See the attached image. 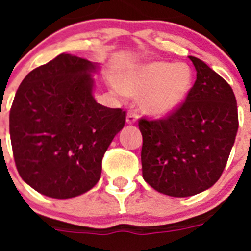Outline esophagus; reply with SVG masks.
Wrapping results in <instances>:
<instances>
[{
  "label": "esophagus",
  "mask_w": 251,
  "mask_h": 251,
  "mask_svg": "<svg viewBox=\"0 0 251 251\" xmlns=\"http://www.w3.org/2000/svg\"><path fill=\"white\" fill-rule=\"evenodd\" d=\"M137 113L133 112V110H130L129 113L127 114V119H126V122H127L128 124H134L137 122Z\"/></svg>",
  "instance_id": "34e87169"
}]
</instances>
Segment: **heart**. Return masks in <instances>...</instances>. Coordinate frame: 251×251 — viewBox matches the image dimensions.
<instances>
[{
	"label": "heart",
	"instance_id": "heart-1",
	"mask_svg": "<svg viewBox=\"0 0 251 251\" xmlns=\"http://www.w3.org/2000/svg\"><path fill=\"white\" fill-rule=\"evenodd\" d=\"M191 68L185 63L148 61L124 73L122 83L110 80L122 97L142 95L141 106L154 117H165L182 105L191 92Z\"/></svg>",
	"mask_w": 251,
	"mask_h": 251
}]
</instances>
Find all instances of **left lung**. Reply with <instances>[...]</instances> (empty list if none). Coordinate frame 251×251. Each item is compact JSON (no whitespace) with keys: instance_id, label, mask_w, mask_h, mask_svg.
I'll return each instance as SVG.
<instances>
[{"instance_id":"left-lung-1","label":"left lung","mask_w":251,"mask_h":251,"mask_svg":"<svg viewBox=\"0 0 251 251\" xmlns=\"http://www.w3.org/2000/svg\"><path fill=\"white\" fill-rule=\"evenodd\" d=\"M188 57L196 81L182 106L162 121H139L143 178L172 197L194 196L216 183L239 128L231 86L202 60Z\"/></svg>"}]
</instances>
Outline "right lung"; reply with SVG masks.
Segmentation results:
<instances>
[{
    "label": "right lung",
    "mask_w": 251,
    "mask_h": 251,
    "mask_svg": "<svg viewBox=\"0 0 251 251\" xmlns=\"http://www.w3.org/2000/svg\"><path fill=\"white\" fill-rule=\"evenodd\" d=\"M98 63L63 52L22 80L10 110V137L21 178L41 195L72 199L100 178L101 159L126 112L94 99Z\"/></svg>",
    "instance_id": "add662e5"
}]
</instances>
